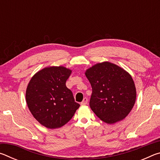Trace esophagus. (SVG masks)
Wrapping results in <instances>:
<instances>
[{
  "label": "esophagus",
  "mask_w": 160,
  "mask_h": 160,
  "mask_svg": "<svg viewBox=\"0 0 160 160\" xmlns=\"http://www.w3.org/2000/svg\"><path fill=\"white\" fill-rule=\"evenodd\" d=\"M88 99H87L86 97H85V98H84V99H83L82 102H81V104H81V105H86L87 104H88Z\"/></svg>",
  "instance_id": "34e87169"
}]
</instances>
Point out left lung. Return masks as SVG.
<instances>
[{"label":"left lung","mask_w":160,"mask_h":160,"mask_svg":"<svg viewBox=\"0 0 160 160\" xmlns=\"http://www.w3.org/2000/svg\"><path fill=\"white\" fill-rule=\"evenodd\" d=\"M85 74L92 88L90 106L97 117L108 124L125 118L136 99V89L131 75L108 61L94 65Z\"/></svg>","instance_id":"obj_1"}]
</instances>
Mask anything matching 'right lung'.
Listing matches in <instances>:
<instances>
[{"label": "right lung", "instance_id": "add662e5", "mask_svg": "<svg viewBox=\"0 0 160 160\" xmlns=\"http://www.w3.org/2000/svg\"><path fill=\"white\" fill-rule=\"evenodd\" d=\"M71 72L66 67L49 66L39 70L29 80L27 104L34 118L46 128H61L80 107L66 85Z\"/></svg>", "mask_w": 160, "mask_h": 160}]
</instances>
